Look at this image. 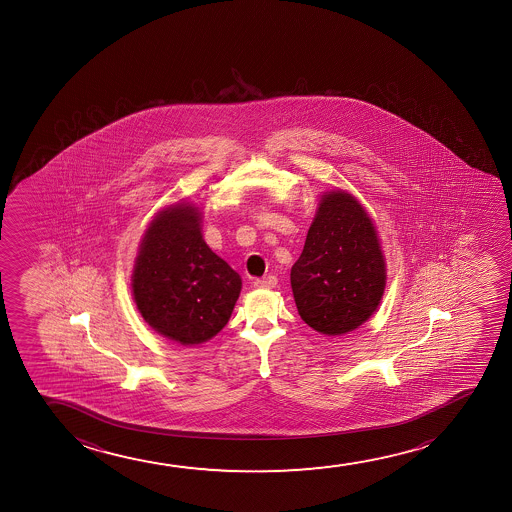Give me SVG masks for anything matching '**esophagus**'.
Returning a JSON list of instances; mask_svg holds the SVG:
<instances>
[{
    "instance_id": "34e87169",
    "label": "esophagus",
    "mask_w": 512,
    "mask_h": 512,
    "mask_svg": "<svg viewBox=\"0 0 512 512\" xmlns=\"http://www.w3.org/2000/svg\"><path fill=\"white\" fill-rule=\"evenodd\" d=\"M276 285H278V278L273 276V274H269V276H264V278L255 281V287L259 288H274Z\"/></svg>"
}]
</instances>
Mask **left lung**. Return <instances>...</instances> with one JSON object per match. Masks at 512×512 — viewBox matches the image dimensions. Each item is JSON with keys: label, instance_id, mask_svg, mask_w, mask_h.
<instances>
[{"label": "left lung", "instance_id": "1", "mask_svg": "<svg viewBox=\"0 0 512 512\" xmlns=\"http://www.w3.org/2000/svg\"><path fill=\"white\" fill-rule=\"evenodd\" d=\"M290 283L302 320L325 336L357 329L378 309L385 259L371 217L348 192L323 194Z\"/></svg>", "mask_w": 512, "mask_h": 512}]
</instances>
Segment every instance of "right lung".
Wrapping results in <instances>:
<instances>
[{
    "label": "right lung",
    "mask_w": 512,
    "mask_h": 512,
    "mask_svg": "<svg viewBox=\"0 0 512 512\" xmlns=\"http://www.w3.org/2000/svg\"><path fill=\"white\" fill-rule=\"evenodd\" d=\"M239 292V274L204 243L196 206L157 213L133 271L136 308L155 332L185 346L206 343L229 322Z\"/></svg>",
    "instance_id": "add662e5"
}]
</instances>
